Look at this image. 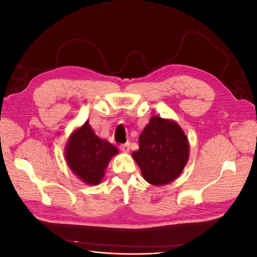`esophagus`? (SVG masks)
Wrapping results in <instances>:
<instances>
[{"instance_id": "obj_1", "label": "esophagus", "mask_w": 257, "mask_h": 257, "mask_svg": "<svg viewBox=\"0 0 257 257\" xmlns=\"http://www.w3.org/2000/svg\"><path fill=\"white\" fill-rule=\"evenodd\" d=\"M120 149H121L122 152L127 153L130 151V143H125V144L120 145Z\"/></svg>"}]
</instances>
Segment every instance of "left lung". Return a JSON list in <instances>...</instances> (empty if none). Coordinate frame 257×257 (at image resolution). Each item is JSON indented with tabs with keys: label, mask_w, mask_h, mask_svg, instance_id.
I'll use <instances>...</instances> for the list:
<instances>
[{
	"label": "left lung",
	"mask_w": 257,
	"mask_h": 257,
	"mask_svg": "<svg viewBox=\"0 0 257 257\" xmlns=\"http://www.w3.org/2000/svg\"><path fill=\"white\" fill-rule=\"evenodd\" d=\"M138 141L139 149L132 157L148 183L166 185L181 175L189 161L190 144L175 120L151 116Z\"/></svg>",
	"instance_id": "obj_1"
}]
</instances>
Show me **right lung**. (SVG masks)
<instances>
[{
    "instance_id": "add662e5",
    "label": "right lung",
    "mask_w": 257,
    "mask_h": 257,
    "mask_svg": "<svg viewBox=\"0 0 257 257\" xmlns=\"http://www.w3.org/2000/svg\"><path fill=\"white\" fill-rule=\"evenodd\" d=\"M118 153L114 146L95 135L89 120L69 135L64 151L69 169L88 185L100 183L110 160Z\"/></svg>"
}]
</instances>
